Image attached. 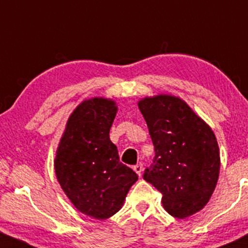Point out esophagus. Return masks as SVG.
<instances>
[{
    "label": "esophagus",
    "instance_id": "1",
    "mask_svg": "<svg viewBox=\"0 0 248 248\" xmlns=\"http://www.w3.org/2000/svg\"><path fill=\"white\" fill-rule=\"evenodd\" d=\"M133 170H134V172L137 173L139 176H141V174H142V170H143V167H142V165L139 164V165H135L134 167H133Z\"/></svg>",
    "mask_w": 248,
    "mask_h": 248
}]
</instances>
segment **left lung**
Masks as SVG:
<instances>
[{
	"instance_id": "1",
	"label": "left lung",
	"mask_w": 248,
	"mask_h": 248,
	"mask_svg": "<svg viewBox=\"0 0 248 248\" xmlns=\"http://www.w3.org/2000/svg\"><path fill=\"white\" fill-rule=\"evenodd\" d=\"M155 156L143 179L162 193L170 216L185 219L202 209L219 178L220 154L211 127L172 95L139 102Z\"/></svg>"
}]
</instances>
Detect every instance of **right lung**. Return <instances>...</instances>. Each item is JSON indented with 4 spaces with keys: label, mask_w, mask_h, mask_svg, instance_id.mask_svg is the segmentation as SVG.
Here are the masks:
<instances>
[{
    "label": "right lung",
    "mask_w": 248,
    "mask_h": 248,
    "mask_svg": "<svg viewBox=\"0 0 248 248\" xmlns=\"http://www.w3.org/2000/svg\"><path fill=\"white\" fill-rule=\"evenodd\" d=\"M115 102L95 97L76 107L68 119L55 157L62 189L80 212L107 219L121 208L138 174L120 162L109 130Z\"/></svg>",
    "instance_id": "right-lung-1"
}]
</instances>
